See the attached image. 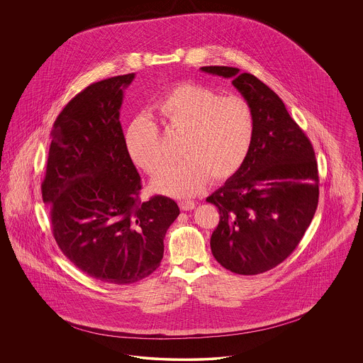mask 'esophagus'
<instances>
[{
	"mask_svg": "<svg viewBox=\"0 0 363 363\" xmlns=\"http://www.w3.org/2000/svg\"><path fill=\"white\" fill-rule=\"evenodd\" d=\"M194 207H196V203L191 201V200H182V201H179V208L182 211H191V209H194Z\"/></svg>",
	"mask_w": 363,
	"mask_h": 363,
	"instance_id": "esophagus-1",
	"label": "esophagus"
}]
</instances>
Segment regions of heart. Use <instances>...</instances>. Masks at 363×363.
Wrapping results in <instances>:
<instances>
[{
	"label": "heart",
	"instance_id": "obj_1",
	"mask_svg": "<svg viewBox=\"0 0 363 363\" xmlns=\"http://www.w3.org/2000/svg\"><path fill=\"white\" fill-rule=\"evenodd\" d=\"M163 123L179 133L182 159L154 178V188L173 197H189L204 188L208 178L223 181L238 172L250 150L255 116L242 96H222L193 83L173 88L156 104ZM125 148L132 162L145 173L164 166L159 132L147 116H138L125 130Z\"/></svg>",
	"mask_w": 363,
	"mask_h": 363
}]
</instances>
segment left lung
<instances>
[{"mask_svg":"<svg viewBox=\"0 0 363 363\" xmlns=\"http://www.w3.org/2000/svg\"><path fill=\"white\" fill-rule=\"evenodd\" d=\"M200 70L233 79L255 116L246 159L207 197L220 215L211 250L234 274H262L287 259L311 225L318 204L314 151L283 101L257 77L230 67Z\"/></svg>","mask_w":363,"mask_h":363,"instance_id":"left-lung-1","label":"left lung"}]
</instances>
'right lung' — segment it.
Returning <instances> with one entry per match:
<instances>
[{
  "label": "right lung",
  "mask_w": 363,
  "mask_h": 363,
  "mask_svg": "<svg viewBox=\"0 0 363 363\" xmlns=\"http://www.w3.org/2000/svg\"><path fill=\"white\" fill-rule=\"evenodd\" d=\"M135 73L86 86L64 107L52 130L43 203L62 253L84 274L111 284L151 275L163 240L179 215L177 203H141V179L128 155L120 110Z\"/></svg>",
  "instance_id": "right-lung-1"
}]
</instances>
